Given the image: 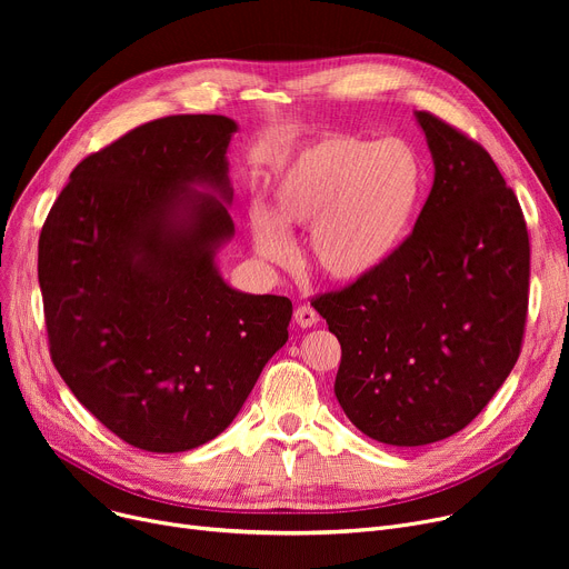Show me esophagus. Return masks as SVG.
<instances>
[{"label":"esophagus","mask_w":569,"mask_h":569,"mask_svg":"<svg viewBox=\"0 0 569 569\" xmlns=\"http://www.w3.org/2000/svg\"><path fill=\"white\" fill-rule=\"evenodd\" d=\"M318 320H320L318 311L313 307H309V305H302V307L295 309V322L300 325V327H313Z\"/></svg>","instance_id":"34e87169"}]
</instances>
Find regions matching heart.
Segmentation results:
<instances>
[{
	"mask_svg": "<svg viewBox=\"0 0 569 569\" xmlns=\"http://www.w3.org/2000/svg\"><path fill=\"white\" fill-rule=\"evenodd\" d=\"M422 191L425 166L406 140L325 136L281 170L269 212L251 209L256 251L286 262L292 253L286 228H309L307 253L318 274L365 279L401 249Z\"/></svg>",
	"mask_w": 569,
	"mask_h": 569,
	"instance_id": "b5f03b06",
	"label": "heart"
}]
</instances>
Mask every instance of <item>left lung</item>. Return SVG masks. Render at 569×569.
<instances>
[{"label":"left lung","instance_id":"1","mask_svg":"<svg viewBox=\"0 0 569 569\" xmlns=\"http://www.w3.org/2000/svg\"><path fill=\"white\" fill-rule=\"evenodd\" d=\"M436 174L401 249L311 305L341 343L335 395L369 438L415 447L468 427L515 369L528 313L521 204L487 149L420 110Z\"/></svg>","mask_w":569,"mask_h":569}]
</instances>
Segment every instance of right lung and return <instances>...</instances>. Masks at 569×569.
Listing matches in <instances>:
<instances>
[{
	"mask_svg": "<svg viewBox=\"0 0 569 569\" xmlns=\"http://www.w3.org/2000/svg\"><path fill=\"white\" fill-rule=\"evenodd\" d=\"M234 131L223 114H170L124 133L73 168L39 237L52 365L144 452L217 438L288 341V297L237 292L214 267L234 232L220 202Z\"/></svg>",
	"mask_w": 569,
	"mask_h": 569,
	"instance_id": "1",
	"label": "right lung"
}]
</instances>
